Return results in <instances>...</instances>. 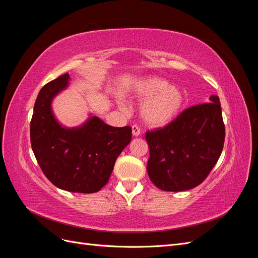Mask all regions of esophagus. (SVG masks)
<instances>
[{"instance_id":"obj_1","label":"esophagus","mask_w":258,"mask_h":258,"mask_svg":"<svg viewBox=\"0 0 258 258\" xmlns=\"http://www.w3.org/2000/svg\"><path fill=\"white\" fill-rule=\"evenodd\" d=\"M132 135L135 137H139L141 135V129H140L138 124H134V126H132Z\"/></svg>"}]
</instances>
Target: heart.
Here are the masks:
<instances>
[{
    "mask_svg": "<svg viewBox=\"0 0 258 258\" xmlns=\"http://www.w3.org/2000/svg\"><path fill=\"white\" fill-rule=\"evenodd\" d=\"M136 96L146 99L141 106L144 121L152 127H162L176 118L184 105V93L176 86L159 77H148L136 87Z\"/></svg>",
    "mask_w": 258,
    "mask_h": 258,
    "instance_id": "heart-1",
    "label": "heart"
}]
</instances>
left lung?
Masks as SVG:
<instances>
[{"mask_svg":"<svg viewBox=\"0 0 258 258\" xmlns=\"http://www.w3.org/2000/svg\"><path fill=\"white\" fill-rule=\"evenodd\" d=\"M150 147L147 173L165 191L188 190L198 186L222 154L225 124L220 98L186 108L166 127L147 131Z\"/></svg>","mask_w":258,"mask_h":258,"instance_id":"left-lung-1","label":"left lung"}]
</instances>
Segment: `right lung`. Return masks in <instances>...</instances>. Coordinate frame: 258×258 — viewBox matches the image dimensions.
<instances>
[{
	"instance_id": "1",
	"label": "right lung",
	"mask_w": 258,
	"mask_h": 258,
	"mask_svg": "<svg viewBox=\"0 0 258 258\" xmlns=\"http://www.w3.org/2000/svg\"><path fill=\"white\" fill-rule=\"evenodd\" d=\"M68 73L38 92L30 123L31 146L43 173L58 188L71 192L99 191L115 161L131 141V128L112 127L92 116L83 126L66 128L54 118L51 101L68 87Z\"/></svg>"
}]
</instances>
